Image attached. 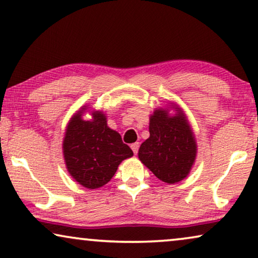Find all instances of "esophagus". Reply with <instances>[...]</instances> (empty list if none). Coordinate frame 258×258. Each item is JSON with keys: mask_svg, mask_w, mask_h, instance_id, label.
Segmentation results:
<instances>
[{"mask_svg": "<svg viewBox=\"0 0 258 258\" xmlns=\"http://www.w3.org/2000/svg\"><path fill=\"white\" fill-rule=\"evenodd\" d=\"M130 147H132V149H133V151H134V154L136 155L137 153H139V148H140V144H139V142L133 143L132 146H130Z\"/></svg>", "mask_w": 258, "mask_h": 258, "instance_id": "34e87169", "label": "esophagus"}]
</instances>
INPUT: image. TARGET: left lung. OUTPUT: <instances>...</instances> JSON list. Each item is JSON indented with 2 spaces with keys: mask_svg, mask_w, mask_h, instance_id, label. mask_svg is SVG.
<instances>
[{
  "mask_svg": "<svg viewBox=\"0 0 258 258\" xmlns=\"http://www.w3.org/2000/svg\"><path fill=\"white\" fill-rule=\"evenodd\" d=\"M156 109L150 116L149 139L141 144L139 158L158 179L174 184L185 178L196 158L195 135L183 111Z\"/></svg>",
  "mask_w": 258,
  "mask_h": 258,
  "instance_id": "1",
  "label": "left lung"
}]
</instances>
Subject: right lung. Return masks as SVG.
<instances>
[{
	"label": "right lung",
	"mask_w": 258,
	"mask_h": 258,
	"mask_svg": "<svg viewBox=\"0 0 258 258\" xmlns=\"http://www.w3.org/2000/svg\"><path fill=\"white\" fill-rule=\"evenodd\" d=\"M82 108L70 119L63 140V155L72 177L88 189H97L110 181L119 163L134 153L117 132L107 125L102 111H94L91 121L82 119Z\"/></svg>",
	"instance_id": "1"
}]
</instances>
